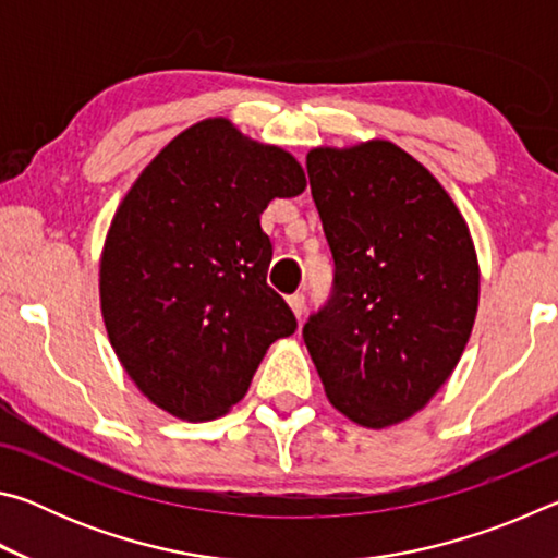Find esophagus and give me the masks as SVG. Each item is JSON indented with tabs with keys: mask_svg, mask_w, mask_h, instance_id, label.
I'll return each instance as SVG.
<instances>
[{
	"mask_svg": "<svg viewBox=\"0 0 558 558\" xmlns=\"http://www.w3.org/2000/svg\"><path fill=\"white\" fill-rule=\"evenodd\" d=\"M288 305L292 310V315L302 319V315H305V295H302V292H295V295L288 298Z\"/></svg>",
	"mask_w": 558,
	"mask_h": 558,
	"instance_id": "1",
	"label": "esophagus"
}]
</instances>
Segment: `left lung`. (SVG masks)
Masks as SVG:
<instances>
[{
    "label": "left lung",
    "instance_id": "1",
    "mask_svg": "<svg viewBox=\"0 0 558 558\" xmlns=\"http://www.w3.org/2000/svg\"><path fill=\"white\" fill-rule=\"evenodd\" d=\"M335 290L302 327L329 403L364 428L411 418L456 369L480 266L456 202L389 140L307 153Z\"/></svg>",
    "mask_w": 558,
    "mask_h": 558
}]
</instances>
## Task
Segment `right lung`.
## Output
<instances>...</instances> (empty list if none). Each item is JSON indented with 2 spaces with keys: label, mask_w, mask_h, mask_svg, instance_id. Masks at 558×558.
I'll list each match as a JSON object with an SVG mask.
<instances>
[{
  "label": "right lung",
  "mask_w": 558,
  "mask_h": 558,
  "mask_svg": "<svg viewBox=\"0 0 558 558\" xmlns=\"http://www.w3.org/2000/svg\"><path fill=\"white\" fill-rule=\"evenodd\" d=\"M295 157L226 118L186 128L120 202L100 256V310L122 369L184 421L229 413L295 315L266 276L260 214L305 192Z\"/></svg>",
  "instance_id": "add662e5"
}]
</instances>
